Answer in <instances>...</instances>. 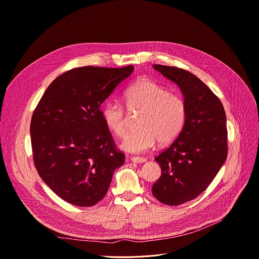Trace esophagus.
I'll list each match as a JSON object with an SVG mask.
<instances>
[{"mask_svg": "<svg viewBox=\"0 0 259 259\" xmlns=\"http://www.w3.org/2000/svg\"><path fill=\"white\" fill-rule=\"evenodd\" d=\"M130 160H131L133 163H137V164L147 162V159H146V158H139V157H131Z\"/></svg>", "mask_w": 259, "mask_h": 259, "instance_id": "1", "label": "esophagus"}]
</instances>
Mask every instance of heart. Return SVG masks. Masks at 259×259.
I'll list each match as a JSON object with an SVG mask.
<instances>
[{
    "label": "heart",
    "instance_id": "heart-1",
    "mask_svg": "<svg viewBox=\"0 0 259 259\" xmlns=\"http://www.w3.org/2000/svg\"><path fill=\"white\" fill-rule=\"evenodd\" d=\"M125 105L130 113H140L136 131L128 133L121 148L139 154L152 149L156 142L168 145L181 134L187 119V104L183 96L151 79H140L124 93ZM115 100L106 101L101 115L106 127L116 136L127 129L128 113Z\"/></svg>",
    "mask_w": 259,
    "mask_h": 259
}]
</instances>
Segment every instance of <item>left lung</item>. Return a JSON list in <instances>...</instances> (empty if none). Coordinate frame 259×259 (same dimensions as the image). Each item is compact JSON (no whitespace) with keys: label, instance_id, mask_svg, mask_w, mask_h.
<instances>
[{"label":"left lung","instance_id":"left-lung-1","mask_svg":"<svg viewBox=\"0 0 259 259\" xmlns=\"http://www.w3.org/2000/svg\"><path fill=\"white\" fill-rule=\"evenodd\" d=\"M154 68L180 87L187 104L181 134L155 158L161 177L152 187L160 202L179 205L200 195L225 162L226 114L220 99L191 72L164 65Z\"/></svg>","mask_w":259,"mask_h":259}]
</instances>
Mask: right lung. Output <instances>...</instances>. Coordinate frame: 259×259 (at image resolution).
Returning a JSON list of instances; mask_svg holds the SVG:
<instances>
[{"instance_id":"obj_1","label":"right lung","mask_w":259,"mask_h":259,"mask_svg":"<svg viewBox=\"0 0 259 259\" xmlns=\"http://www.w3.org/2000/svg\"><path fill=\"white\" fill-rule=\"evenodd\" d=\"M133 66L69 70L44 92L31 121L35 167L51 189L77 206L106 194L113 171L125 162L103 122L100 106Z\"/></svg>"}]
</instances>
